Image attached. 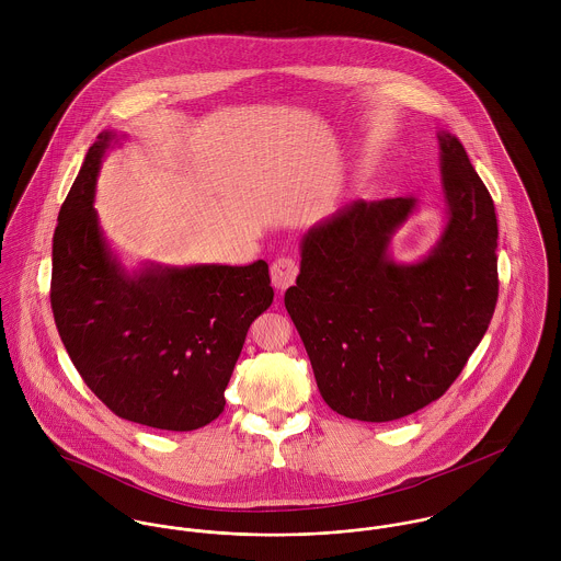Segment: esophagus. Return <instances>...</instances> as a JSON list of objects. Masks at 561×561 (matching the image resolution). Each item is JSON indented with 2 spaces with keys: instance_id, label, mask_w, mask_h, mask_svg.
Instances as JSON below:
<instances>
[{
  "instance_id": "34e87169",
  "label": "esophagus",
  "mask_w": 561,
  "mask_h": 561,
  "mask_svg": "<svg viewBox=\"0 0 561 561\" xmlns=\"http://www.w3.org/2000/svg\"><path fill=\"white\" fill-rule=\"evenodd\" d=\"M270 276H272V285L278 291H285L287 287H291L296 283L298 276V263L291 256H278L272 267H270Z\"/></svg>"
}]
</instances>
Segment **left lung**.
Returning a JSON list of instances; mask_svg holds the SVG:
<instances>
[{"label": "left lung", "mask_w": 561, "mask_h": 561, "mask_svg": "<svg viewBox=\"0 0 561 561\" xmlns=\"http://www.w3.org/2000/svg\"><path fill=\"white\" fill-rule=\"evenodd\" d=\"M447 222L414 261L389 254L416 198L354 201L300 241L285 291L323 401L347 419L385 423L438 400L492 320L496 216L460 140L438 131Z\"/></svg>", "instance_id": "1"}]
</instances>
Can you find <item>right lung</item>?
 I'll list each match as a JSON object with an SVG mask.
<instances>
[{
    "label": "right lung",
    "mask_w": 561,
    "mask_h": 561,
    "mask_svg": "<svg viewBox=\"0 0 561 561\" xmlns=\"http://www.w3.org/2000/svg\"><path fill=\"white\" fill-rule=\"evenodd\" d=\"M114 131L96 136L60 207L51 309L88 389L121 419L198 430L225 410L250 323L274 300L265 261L129 272L105 240L94 190Z\"/></svg>",
    "instance_id": "obj_1"
}]
</instances>
